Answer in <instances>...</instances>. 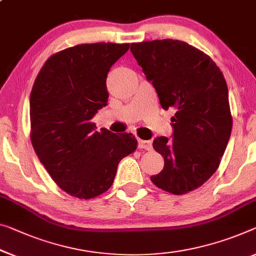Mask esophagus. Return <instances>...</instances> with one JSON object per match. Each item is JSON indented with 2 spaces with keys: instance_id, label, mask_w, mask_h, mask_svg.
I'll use <instances>...</instances> for the list:
<instances>
[{
  "instance_id": "34e87169",
  "label": "esophagus",
  "mask_w": 256,
  "mask_h": 256,
  "mask_svg": "<svg viewBox=\"0 0 256 256\" xmlns=\"http://www.w3.org/2000/svg\"><path fill=\"white\" fill-rule=\"evenodd\" d=\"M138 148H144V150H148V151L152 150V143H151V140H138Z\"/></svg>"
}]
</instances>
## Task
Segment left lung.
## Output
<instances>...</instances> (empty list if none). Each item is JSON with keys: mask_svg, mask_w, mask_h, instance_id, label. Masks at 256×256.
Instances as JSON below:
<instances>
[{"mask_svg": "<svg viewBox=\"0 0 256 256\" xmlns=\"http://www.w3.org/2000/svg\"><path fill=\"white\" fill-rule=\"evenodd\" d=\"M130 51L162 108L176 111L172 137L153 140L164 166L151 180L169 194H188L216 172L230 138L232 118L226 78L210 57L183 41L132 43Z\"/></svg>", "mask_w": 256, "mask_h": 256, "instance_id": "left-lung-1", "label": "left lung"}]
</instances>
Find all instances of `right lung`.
Returning <instances> with one entry per match:
<instances>
[{"label": "right lung", "instance_id": "obj_1", "mask_svg": "<svg viewBox=\"0 0 256 256\" xmlns=\"http://www.w3.org/2000/svg\"><path fill=\"white\" fill-rule=\"evenodd\" d=\"M128 43L80 44L54 54L42 66L30 98V140L51 178L80 199L104 194L118 164L137 148L132 134L92 122L108 105L106 78Z\"/></svg>", "mask_w": 256, "mask_h": 256}]
</instances>
